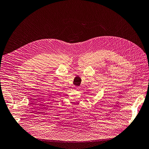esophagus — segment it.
<instances>
[{
    "label": "esophagus",
    "mask_w": 149,
    "mask_h": 149,
    "mask_svg": "<svg viewBox=\"0 0 149 149\" xmlns=\"http://www.w3.org/2000/svg\"><path fill=\"white\" fill-rule=\"evenodd\" d=\"M76 90H79V87H76Z\"/></svg>",
    "instance_id": "esophagus-1"
}]
</instances>
